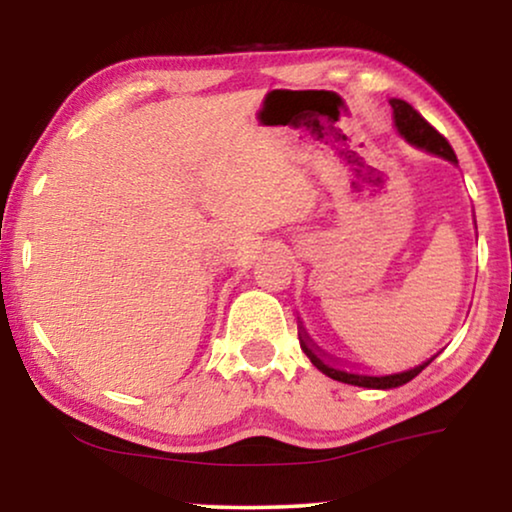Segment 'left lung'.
Listing matches in <instances>:
<instances>
[{
  "mask_svg": "<svg viewBox=\"0 0 512 512\" xmlns=\"http://www.w3.org/2000/svg\"><path fill=\"white\" fill-rule=\"evenodd\" d=\"M391 109H394V123H396V130L401 132V137H405V142H410L412 146H417V149H424L433 153V156H440L445 160H450V163H457V156H454L452 146L447 139L440 135V132L433 128V125L426 121V118L419 114L417 109H412L408 102L403 100H389ZM300 347H303V352L307 354V359H310L314 366H317L321 373L331 377V380H338V382H345V384H354V387H366V389H394V387H401V384L410 382L412 377H417L422 370L429 366V363L436 359V356H431L429 361L419 363V366L410 368V370H403V373H394V375H361V373H347V370H342L335 366L333 361H328V356L321 352V349L314 345L310 340V335L305 333V328L300 326Z\"/></svg>",
  "mask_w": 512,
  "mask_h": 512,
  "instance_id": "left-lung-1",
  "label": "left lung"
}]
</instances>
